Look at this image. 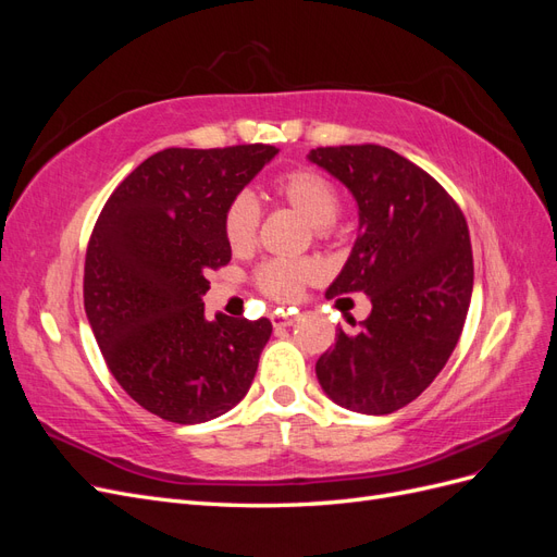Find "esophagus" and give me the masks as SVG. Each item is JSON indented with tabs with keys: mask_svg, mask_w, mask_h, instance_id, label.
Masks as SVG:
<instances>
[{
	"mask_svg": "<svg viewBox=\"0 0 557 557\" xmlns=\"http://www.w3.org/2000/svg\"><path fill=\"white\" fill-rule=\"evenodd\" d=\"M297 320V311H276L274 315H272V325H274V330H283V327H290L293 323Z\"/></svg>",
	"mask_w": 557,
	"mask_h": 557,
	"instance_id": "34e87169",
	"label": "esophagus"
}]
</instances>
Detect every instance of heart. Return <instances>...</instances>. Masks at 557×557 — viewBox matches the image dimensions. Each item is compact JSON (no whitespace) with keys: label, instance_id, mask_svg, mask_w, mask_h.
Here are the masks:
<instances>
[{"label":"heart","instance_id":"obj_1","mask_svg":"<svg viewBox=\"0 0 557 557\" xmlns=\"http://www.w3.org/2000/svg\"><path fill=\"white\" fill-rule=\"evenodd\" d=\"M274 195L299 211L313 225L318 237H325L334 227L339 213V193L336 185L315 170H293L274 181ZM260 207L250 193H237L225 209L223 232L232 250L244 252L258 239ZM323 276V267L315 260H269L264 262L256 281L260 290L278 301H293L301 295L307 283Z\"/></svg>","mask_w":557,"mask_h":557}]
</instances>
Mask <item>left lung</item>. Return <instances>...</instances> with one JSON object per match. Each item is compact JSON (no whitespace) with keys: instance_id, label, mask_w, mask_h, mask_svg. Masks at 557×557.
Returning <instances> with one entry per match:
<instances>
[{"instance_id":"8db88e82","label":"left lung","mask_w":557,"mask_h":557,"mask_svg":"<svg viewBox=\"0 0 557 557\" xmlns=\"http://www.w3.org/2000/svg\"><path fill=\"white\" fill-rule=\"evenodd\" d=\"M309 160L346 185L360 218L325 295L372 299L360 332H336L315 376L344 409L393 413L436 379L462 334L474 288L465 215L428 172L385 146L315 148Z\"/></svg>"}]
</instances>
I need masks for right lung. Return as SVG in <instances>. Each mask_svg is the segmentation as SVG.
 I'll list each match as a JSON object with an SVG mask.
<instances>
[{"instance_id": "1", "label": "right lung", "mask_w": 557, "mask_h": 557, "mask_svg": "<svg viewBox=\"0 0 557 557\" xmlns=\"http://www.w3.org/2000/svg\"><path fill=\"white\" fill-rule=\"evenodd\" d=\"M278 153L264 144L166 148L109 197L86 252L83 301L123 391L170 423L195 425L246 397L267 318L205 315L207 272L230 262V199Z\"/></svg>"}]
</instances>
